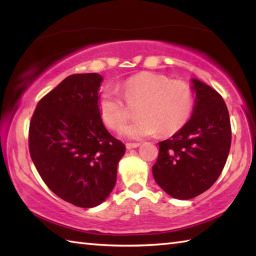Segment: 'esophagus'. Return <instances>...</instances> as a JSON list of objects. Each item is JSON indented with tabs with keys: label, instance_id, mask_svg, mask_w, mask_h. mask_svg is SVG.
Segmentation results:
<instances>
[{
	"label": "esophagus",
	"instance_id": "1",
	"mask_svg": "<svg viewBox=\"0 0 256 256\" xmlns=\"http://www.w3.org/2000/svg\"><path fill=\"white\" fill-rule=\"evenodd\" d=\"M125 146H126V148L130 150V149H136L138 146H140V144H126Z\"/></svg>",
	"mask_w": 256,
	"mask_h": 256
}]
</instances>
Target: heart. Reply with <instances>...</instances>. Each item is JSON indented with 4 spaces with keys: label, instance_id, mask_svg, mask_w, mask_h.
I'll return each mask as SVG.
<instances>
[{
    "label": "heart",
    "instance_id": "obj_1",
    "mask_svg": "<svg viewBox=\"0 0 256 256\" xmlns=\"http://www.w3.org/2000/svg\"><path fill=\"white\" fill-rule=\"evenodd\" d=\"M123 96L130 106H136L138 120L123 128L125 136L144 138L172 136L188 122L193 108V92L182 80L151 72L133 76L122 86ZM104 122L112 130H120L128 120L131 112L118 90L106 88L98 102Z\"/></svg>",
    "mask_w": 256,
    "mask_h": 256
}]
</instances>
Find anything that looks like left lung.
<instances>
[{
  "label": "left lung",
  "mask_w": 256,
  "mask_h": 256,
  "mask_svg": "<svg viewBox=\"0 0 256 256\" xmlns=\"http://www.w3.org/2000/svg\"><path fill=\"white\" fill-rule=\"evenodd\" d=\"M196 98L188 122L159 142L152 175L160 188L178 200L206 192L222 174L232 142L230 120L222 97L210 86L190 79Z\"/></svg>",
  "instance_id": "left-lung-1"
}]
</instances>
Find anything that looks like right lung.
I'll return each mask as SVG.
<instances>
[{
	"label": "right lung",
	"instance_id": "obj_1",
	"mask_svg": "<svg viewBox=\"0 0 256 256\" xmlns=\"http://www.w3.org/2000/svg\"><path fill=\"white\" fill-rule=\"evenodd\" d=\"M98 73L72 74L40 99L29 151L52 192L80 208L97 206L114 188L125 146L104 126Z\"/></svg>",
	"mask_w": 256,
	"mask_h": 256
}]
</instances>
